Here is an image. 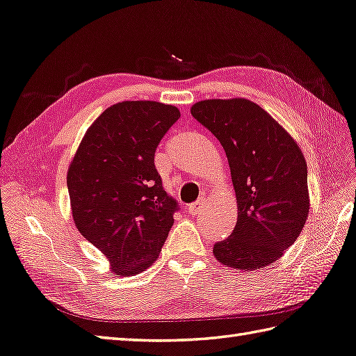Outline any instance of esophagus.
<instances>
[{
    "instance_id": "obj_1",
    "label": "esophagus",
    "mask_w": 356,
    "mask_h": 356,
    "mask_svg": "<svg viewBox=\"0 0 356 356\" xmlns=\"http://www.w3.org/2000/svg\"><path fill=\"white\" fill-rule=\"evenodd\" d=\"M204 206H206V198L202 197V198H198L197 202L189 204V206H188V211L191 212L193 216H197V213H200V212L204 211Z\"/></svg>"
}]
</instances>
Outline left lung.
<instances>
[{
    "label": "left lung",
    "instance_id": "obj_1",
    "mask_svg": "<svg viewBox=\"0 0 356 356\" xmlns=\"http://www.w3.org/2000/svg\"><path fill=\"white\" fill-rule=\"evenodd\" d=\"M191 115L225 148L236 194V226L216 243L213 256L241 271L270 266L294 244L309 212L308 168L300 147L245 98L198 102Z\"/></svg>",
    "mask_w": 356,
    "mask_h": 356
}]
</instances>
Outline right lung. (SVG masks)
I'll use <instances>...</instances> for the list:
<instances>
[{
	"instance_id": "right-lung-1",
	"label": "right lung",
	"mask_w": 356,
	"mask_h": 356,
	"mask_svg": "<svg viewBox=\"0 0 356 356\" xmlns=\"http://www.w3.org/2000/svg\"><path fill=\"white\" fill-rule=\"evenodd\" d=\"M179 118L171 104H113L88 129L70 165L74 222L111 261L115 276L150 267L175 222L179 204L162 186L154 153Z\"/></svg>"
}]
</instances>
